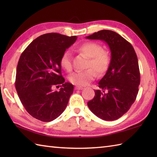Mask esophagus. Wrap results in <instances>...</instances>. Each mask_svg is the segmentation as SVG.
<instances>
[{
  "label": "esophagus",
  "mask_w": 157,
  "mask_h": 157,
  "mask_svg": "<svg viewBox=\"0 0 157 157\" xmlns=\"http://www.w3.org/2000/svg\"><path fill=\"white\" fill-rule=\"evenodd\" d=\"M75 89L76 90H82V89H83V87H82V86H76L75 87Z\"/></svg>",
  "instance_id": "obj_1"
}]
</instances>
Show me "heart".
<instances>
[{"instance_id":"obj_1","label":"heart","mask_w":157,"mask_h":157,"mask_svg":"<svg viewBox=\"0 0 157 157\" xmlns=\"http://www.w3.org/2000/svg\"><path fill=\"white\" fill-rule=\"evenodd\" d=\"M78 51L89 58L86 71H77L69 76V80L76 86H86L96 78V73L102 75L107 71L110 65V56L107 52L103 51L101 45L94 42H87L82 44ZM60 64L66 71L72 70L71 54L66 51L60 59Z\"/></svg>"}]
</instances>
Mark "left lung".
<instances>
[{
    "label": "left lung",
    "instance_id": "1",
    "mask_svg": "<svg viewBox=\"0 0 157 157\" xmlns=\"http://www.w3.org/2000/svg\"><path fill=\"white\" fill-rule=\"evenodd\" d=\"M86 38L105 42L111 55L107 71L98 83L101 90H96L88 106L98 117L116 120L128 111L138 93L140 74L137 55L129 42L111 30L103 29Z\"/></svg>",
    "mask_w": 157,
    "mask_h": 157
}]
</instances>
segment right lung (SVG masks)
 I'll return each mask as SVG.
<instances>
[{
	"mask_svg": "<svg viewBox=\"0 0 157 157\" xmlns=\"http://www.w3.org/2000/svg\"><path fill=\"white\" fill-rule=\"evenodd\" d=\"M77 40L48 33L36 38L23 51L17 67L15 88L23 106L33 117L49 122L65 111L73 86L65 82L60 59ZM61 85L59 91L53 86Z\"/></svg>",
	"mask_w": 157,
	"mask_h": 157,
	"instance_id": "1",
	"label": "right lung"
}]
</instances>
